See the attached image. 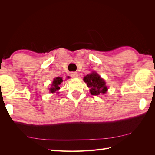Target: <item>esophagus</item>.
Instances as JSON below:
<instances>
[{
    "label": "esophagus",
    "instance_id": "1",
    "mask_svg": "<svg viewBox=\"0 0 155 155\" xmlns=\"http://www.w3.org/2000/svg\"><path fill=\"white\" fill-rule=\"evenodd\" d=\"M70 75H71V78H75L78 77V74L77 73V72H71V73L70 74Z\"/></svg>",
    "mask_w": 155,
    "mask_h": 155
}]
</instances>
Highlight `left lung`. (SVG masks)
Segmentation results:
<instances>
[{"instance_id": "1", "label": "left lung", "mask_w": 155, "mask_h": 155, "mask_svg": "<svg viewBox=\"0 0 155 155\" xmlns=\"http://www.w3.org/2000/svg\"><path fill=\"white\" fill-rule=\"evenodd\" d=\"M84 81L87 84V87L91 88L89 91L93 95L105 94L108 89L105 80L95 71H92V73L85 76Z\"/></svg>"}]
</instances>
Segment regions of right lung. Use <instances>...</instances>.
Returning a JSON list of instances; mask_svg holds the SVG:
<instances>
[{"label": "right lung", "instance_id": "1", "mask_svg": "<svg viewBox=\"0 0 155 155\" xmlns=\"http://www.w3.org/2000/svg\"><path fill=\"white\" fill-rule=\"evenodd\" d=\"M67 78H70V77L68 76ZM63 81L64 80L61 77H57L56 78H54L52 84H51V87L49 89L50 93H52V94H54V93H58V91L60 89V86Z\"/></svg>", "mask_w": 155, "mask_h": 155}]
</instances>
